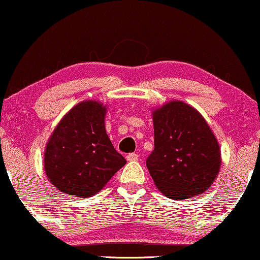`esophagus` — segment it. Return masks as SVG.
Listing matches in <instances>:
<instances>
[{
    "label": "esophagus",
    "instance_id": "1",
    "mask_svg": "<svg viewBox=\"0 0 260 260\" xmlns=\"http://www.w3.org/2000/svg\"><path fill=\"white\" fill-rule=\"evenodd\" d=\"M126 159H127V161H130V162L137 161V159H138V155L135 154V152H131V154H127V155H126Z\"/></svg>",
    "mask_w": 260,
    "mask_h": 260
}]
</instances>
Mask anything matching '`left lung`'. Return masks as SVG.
Returning a JSON list of instances; mask_svg holds the SVG:
<instances>
[{
	"label": "left lung",
	"mask_w": 260,
	"mask_h": 260,
	"mask_svg": "<svg viewBox=\"0 0 260 260\" xmlns=\"http://www.w3.org/2000/svg\"><path fill=\"white\" fill-rule=\"evenodd\" d=\"M155 149L147 158L156 187L174 200L197 197L218 176L221 154L214 134L190 105L173 101L152 112Z\"/></svg>",
	"instance_id": "1"
}]
</instances>
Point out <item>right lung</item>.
<instances>
[{
	"instance_id": "add662e5",
	"label": "right lung",
	"mask_w": 260,
	"mask_h": 260,
	"mask_svg": "<svg viewBox=\"0 0 260 260\" xmlns=\"http://www.w3.org/2000/svg\"><path fill=\"white\" fill-rule=\"evenodd\" d=\"M106 106L85 101L70 110L53 131L45 150V172L62 193L97 194L126 161L105 131Z\"/></svg>"
}]
</instances>
